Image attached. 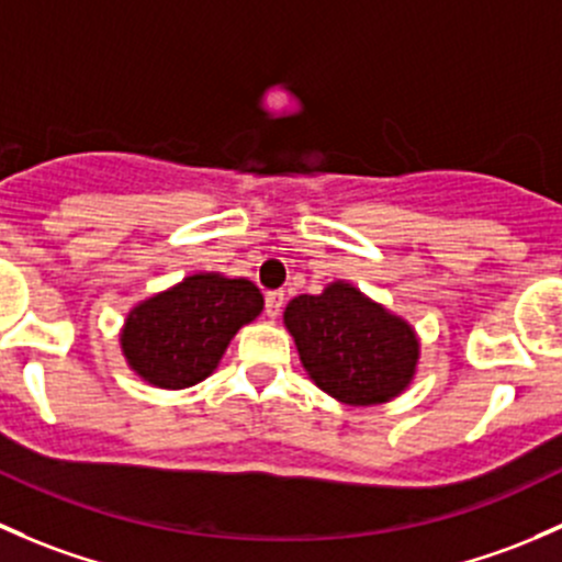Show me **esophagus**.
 I'll return each instance as SVG.
<instances>
[{
  "label": "esophagus",
  "mask_w": 562,
  "mask_h": 562,
  "mask_svg": "<svg viewBox=\"0 0 562 562\" xmlns=\"http://www.w3.org/2000/svg\"><path fill=\"white\" fill-rule=\"evenodd\" d=\"M281 308H283V292L265 294V314H268L270 319H276V316L281 314Z\"/></svg>",
  "instance_id": "34e87169"
}]
</instances>
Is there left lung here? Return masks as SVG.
I'll list each match as a JSON object with an SVG mask.
<instances>
[{
    "label": "left lung",
    "instance_id": "left-lung-1",
    "mask_svg": "<svg viewBox=\"0 0 562 562\" xmlns=\"http://www.w3.org/2000/svg\"><path fill=\"white\" fill-rule=\"evenodd\" d=\"M283 324L314 384L346 406L392 401L416 373L419 340L411 324L346 281L289 300Z\"/></svg>",
    "mask_w": 562,
    "mask_h": 562
}]
</instances>
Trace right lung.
Segmentation results:
<instances>
[{
	"label": "right lung",
	"mask_w": 562,
	"mask_h": 562,
	"mask_svg": "<svg viewBox=\"0 0 562 562\" xmlns=\"http://www.w3.org/2000/svg\"><path fill=\"white\" fill-rule=\"evenodd\" d=\"M262 292L248 279L196 273L143 300L126 316L121 351L159 390L207 379L243 324L262 314Z\"/></svg>",
	"instance_id": "right-lung-1"
}]
</instances>
